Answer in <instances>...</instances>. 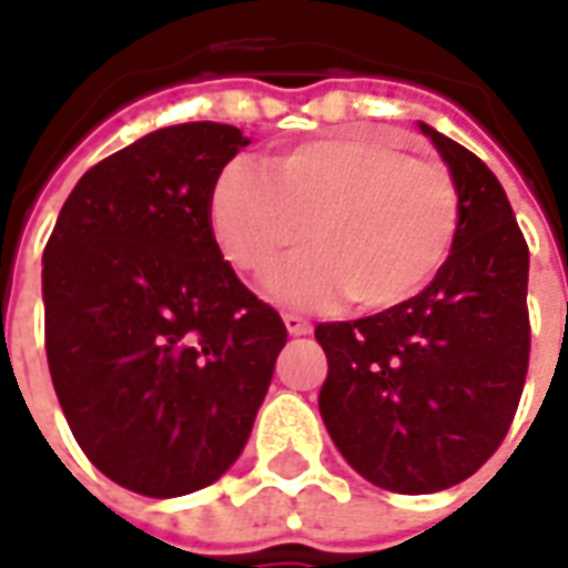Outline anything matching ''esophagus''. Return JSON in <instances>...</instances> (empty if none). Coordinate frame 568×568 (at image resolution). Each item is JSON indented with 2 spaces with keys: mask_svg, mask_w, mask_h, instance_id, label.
I'll list each match as a JSON object with an SVG mask.
<instances>
[{
  "mask_svg": "<svg viewBox=\"0 0 568 568\" xmlns=\"http://www.w3.org/2000/svg\"><path fill=\"white\" fill-rule=\"evenodd\" d=\"M285 328H288V335H311L313 325L307 316H301V313H283Z\"/></svg>",
  "mask_w": 568,
  "mask_h": 568,
  "instance_id": "obj_1",
  "label": "esophagus"
}]
</instances>
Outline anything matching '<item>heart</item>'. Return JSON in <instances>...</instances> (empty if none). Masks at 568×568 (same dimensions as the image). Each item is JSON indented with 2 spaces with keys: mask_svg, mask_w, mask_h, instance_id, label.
<instances>
[{
  "mask_svg": "<svg viewBox=\"0 0 568 568\" xmlns=\"http://www.w3.org/2000/svg\"><path fill=\"white\" fill-rule=\"evenodd\" d=\"M221 255L245 276L316 245L273 273L271 292L323 307L351 297L359 311H390L422 295L462 227V196L446 165L418 160L381 134L311 138L261 172L227 162L209 193Z\"/></svg>",
  "mask_w": 568,
  "mask_h": 568,
  "instance_id": "1",
  "label": "heart"
}]
</instances>
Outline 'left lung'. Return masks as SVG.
<instances>
[{
	"mask_svg": "<svg viewBox=\"0 0 568 568\" xmlns=\"http://www.w3.org/2000/svg\"><path fill=\"white\" fill-rule=\"evenodd\" d=\"M462 196L434 283L399 307L320 323V415L341 455L381 489H449L489 462L529 372V245L505 187L467 146L422 125Z\"/></svg>",
	"mask_w": 568,
	"mask_h": 568,
	"instance_id": "left-lung-1",
	"label": "left lung"
}]
</instances>
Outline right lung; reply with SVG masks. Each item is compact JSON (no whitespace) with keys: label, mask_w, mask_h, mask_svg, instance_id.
<instances>
[{"label":"right lung","mask_w":568,"mask_h":568,"mask_svg":"<svg viewBox=\"0 0 568 568\" xmlns=\"http://www.w3.org/2000/svg\"><path fill=\"white\" fill-rule=\"evenodd\" d=\"M245 144L221 122L134 141L79 178L42 255L54 394L89 462L138 495H187L240 458L288 338L209 224Z\"/></svg>","instance_id":"right-lung-1"}]
</instances>
